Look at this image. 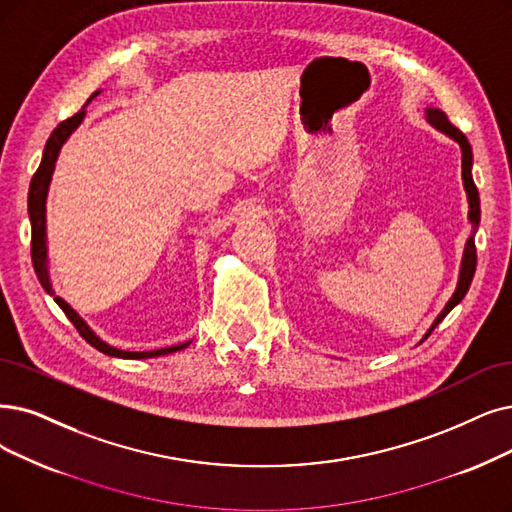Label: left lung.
Instances as JSON below:
<instances>
[{
    "label": "left lung",
    "instance_id": "left-lung-1",
    "mask_svg": "<svg viewBox=\"0 0 512 512\" xmlns=\"http://www.w3.org/2000/svg\"><path fill=\"white\" fill-rule=\"evenodd\" d=\"M426 121L431 124L433 128H437L439 132L447 134L449 138H454L460 149H462V180H464V191H466V197H468V220L473 222V235L468 237L466 241V248H464V256H462V267H460V279H458V285H456V292L454 296L449 298V302L445 304V309L439 313V317L433 321L431 330L426 332V336L422 340H426L428 336H431V332L435 330V327L445 319V315L454 309V306L466 296L468 288H470V281H473V275H475V269H477V248H475V233H477V227H479V218H481V208H479V191L475 187L473 182V174H470V170H473V149H470V142L466 140V136L452 124V121L447 119V115L439 109H426Z\"/></svg>",
    "mask_w": 512,
    "mask_h": 512
}]
</instances>
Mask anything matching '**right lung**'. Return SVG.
Instances as JSON below:
<instances>
[{
  "label": "right lung",
  "mask_w": 512,
  "mask_h": 512,
  "mask_svg": "<svg viewBox=\"0 0 512 512\" xmlns=\"http://www.w3.org/2000/svg\"><path fill=\"white\" fill-rule=\"evenodd\" d=\"M100 94L94 92L92 98ZM90 98V100H92ZM88 100V102H90ZM86 117V105L81 111H77L73 117L60 121V124L54 128V132L50 134L48 142H46V149H44V157L42 163H39L37 172L31 178V187H29V218H31V258H33V269L37 273L39 283H42V288L54 296L56 304L60 309L65 311V315L69 317V321L77 327V332L81 334L88 344H92L94 349H98L100 353H105L109 357H119V359H149V357H161V355H170L176 351L187 349L191 342H182V344H174V346H166V349H157V351H147V353H130V351H121L115 349V346L107 344L105 340H100L90 327L88 323L81 319L71 306L63 300L58 298L52 290V283H50V271H48V245H46V199H48V189H50V180H52V172L56 166V159L60 149L67 142V138L77 130V126L84 121Z\"/></svg>",
  "instance_id": "add662e5"
}]
</instances>
